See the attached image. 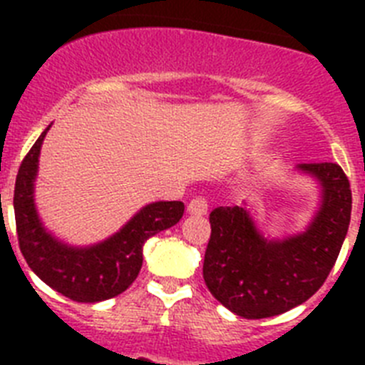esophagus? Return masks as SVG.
I'll return each instance as SVG.
<instances>
[{"label": "esophagus", "mask_w": 365, "mask_h": 365, "mask_svg": "<svg viewBox=\"0 0 365 365\" xmlns=\"http://www.w3.org/2000/svg\"><path fill=\"white\" fill-rule=\"evenodd\" d=\"M186 210H188L190 215H206V212H208V202H206L205 197H195L190 201Z\"/></svg>", "instance_id": "esophagus-1"}]
</instances>
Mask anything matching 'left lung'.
Returning a JSON list of instances; mask_svg holds the SVG:
<instances>
[{"label":"left lung","mask_w":365,"mask_h":365,"mask_svg":"<svg viewBox=\"0 0 365 365\" xmlns=\"http://www.w3.org/2000/svg\"><path fill=\"white\" fill-rule=\"evenodd\" d=\"M320 186V202L305 230L267 237L247 206H219L202 276L208 291L234 314L259 320L298 307L333 269L351 221V188L334 163L298 164Z\"/></svg>","instance_id":"8db88e82"}]
</instances>
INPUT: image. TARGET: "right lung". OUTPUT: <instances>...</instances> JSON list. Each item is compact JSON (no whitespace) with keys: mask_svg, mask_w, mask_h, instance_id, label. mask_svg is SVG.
Here are the masks:
<instances>
[{"mask_svg":"<svg viewBox=\"0 0 365 365\" xmlns=\"http://www.w3.org/2000/svg\"><path fill=\"white\" fill-rule=\"evenodd\" d=\"M45 128L19 166L14 188V215L19 250L43 283L73 302L96 303L115 298L137 279L143 248L151 235L173 227L185 214L180 201H157L143 206L108 240L74 247L45 228L34 202V182Z\"/></svg>","mask_w":365,"mask_h":365,"instance_id":"1","label":"right lung"}]
</instances>
